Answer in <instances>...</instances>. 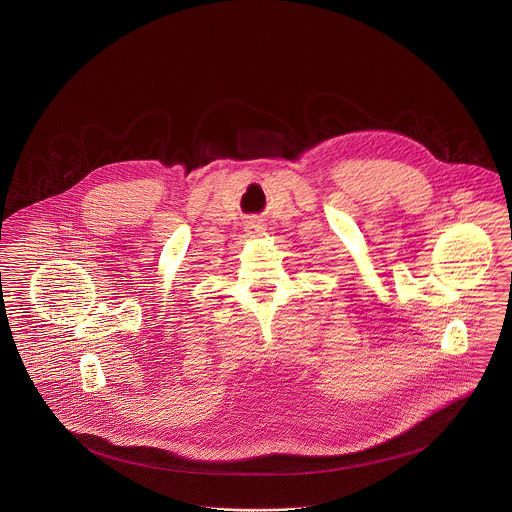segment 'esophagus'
<instances>
[{
	"label": "esophagus",
	"mask_w": 512,
	"mask_h": 512,
	"mask_svg": "<svg viewBox=\"0 0 512 512\" xmlns=\"http://www.w3.org/2000/svg\"><path fill=\"white\" fill-rule=\"evenodd\" d=\"M246 230L249 232V234H251V236H257V234H261L265 228H263L261 223H257V221H251V223H247Z\"/></svg>",
	"instance_id": "esophagus-1"
}]
</instances>
